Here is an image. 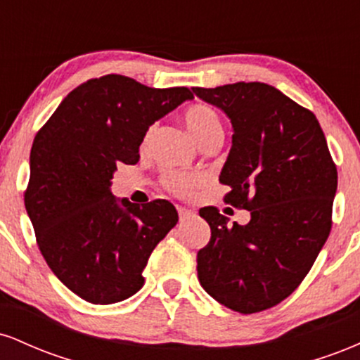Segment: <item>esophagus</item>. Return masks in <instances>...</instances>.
Segmentation results:
<instances>
[{
	"mask_svg": "<svg viewBox=\"0 0 360 360\" xmlns=\"http://www.w3.org/2000/svg\"><path fill=\"white\" fill-rule=\"evenodd\" d=\"M177 213H179V218H181V220H188V218L194 217V212H193V210L184 208V206H177Z\"/></svg>",
	"mask_w": 360,
	"mask_h": 360,
	"instance_id": "obj_1",
	"label": "esophagus"
}]
</instances>
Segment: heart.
I'll return each mask as SVG.
<instances>
[{"instance_id":"obj_1","label":"heart","mask_w":360,"mask_h":360,"mask_svg":"<svg viewBox=\"0 0 360 360\" xmlns=\"http://www.w3.org/2000/svg\"><path fill=\"white\" fill-rule=\"evenodd\" d=\"M184 122L188 130L196 139L200 146L210 142L213 139H221V120L213 108L206 105H194L186 111ZM150 137V131L147 134L146 142ZM201 183V177L194 172L184 171H166L162 176V184L167 191L176 196H189Z\"/></svg>"}]
</instances>
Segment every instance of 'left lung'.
<instances>
[{
	"label": "left lung",
	"instance_id": "1",
	"mask_svg": "<svg viewBox=\"0 0 360 360\" xmlns=\"http://www.w3.org/2000/svg\"><path fill=\"white\" fill-rule=\"evenodd\" d=\"M232 123L220 183L226 203L250 212L229 225L200 210L212 238L198 252V279L212 298L250 315L286 300L311 269L332 229L337 167L311 111L266 82L193 88Z\"/></svg>",
	"mask_w": 360,
	"mask_h": 360
}]
</instances>
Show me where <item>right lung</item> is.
Returning <instances> with one entry per match:
<instances>
[{"label": "right lung", "mask_w": 360, "mask_h": 360, "mask_svg": "<svg viewBox=\"0 0 360 360\" xmlns=\"http://www.w3.org/2000/svg\"><path fill=\"white\" fill-rule=\"evenodd\" d=\"M188 100V88L108 74L72 89L35 135L25 208L45 262L79 298L111 304L143 286L142 271L177 212L166 200H118L111 179L118 162H139L148 127Z\"/></svg>", "instance_id": "1"}]
</instances>
